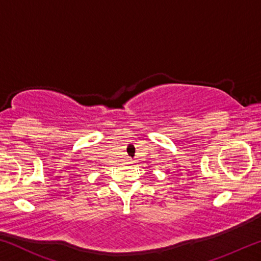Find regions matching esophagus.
Masks as SVG:
<instances>
[{
    "label": "esophagus",
    "mask_w": 261,
    "mask_h": 261,
    "mask_svg": "<svg viewBox=\"0 0 261 261\" xmlns=\"http://www.w3.org/2000/svg\"><path fill=\"white\" fill-rule=\"evenodd\" d=\"M127 163H134V161H132L131 159H130V160H127Z\"/></svg>",
    "instance_id": "esophagus-1"
}]
</instances>
